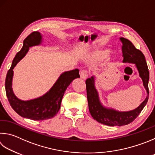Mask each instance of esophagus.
<instances>
[{"label": "esophagus", "mask_w": 155, "mask_h": 155, "mask_svg": "<svg viewBox=\"0 0 155 155\" xmlns=\"http://www.w3.org/2000/svg\"><path fill=\"white\" fill-rule=\"evenodd\" d=\"M80 76L81 78H83V79H85V78L87 77V76H88L87 70H82L80 74Z\"/></svg>", "instance_id": "esophagus-1"}]
</instances>
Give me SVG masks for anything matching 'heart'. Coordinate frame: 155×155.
<instances>
[{"instance_id": "1", "label": "heart", "mask_w": 155, "mask_h": 155, "mask_svg": "<svg viewBox=\"0 0 155 155\" xmlns=\"http://www.w3.org/2000/svg\"><path fill=\"white\" fill-rule=\"evenodd\" d=\"M110 50L108 49H102L94 50L89 53L87 57V60L90 63H95L103 60L104 59L108 57L110 54Z\"/></svg>"}]
</instances>
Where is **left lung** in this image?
<instances>
[{"mask_svg": "<svg viewBox=\"0 0 155 155\" xmlns=\"http://www.w3.org/2000/svg\"><path fill=\"white\" fill-rule=\"evenodd\" d=\"M123 63L134 64L142 78L143 86L146 89L147 96L136 108L129 111H119L106 107L101 102L99 93L95 87L96 77L92 76L86 80L87 97L88 100L90 114L98 123L108 126H122L129 124L138 116L144 108L148 100L149 71L145 57L140 50L137 49L128 39L120 37Z\"/></svg>", "mask_w": 155, "mask_h": 155, "instance_id": "left-lung-1", "label": "left lung"}]
</instances>
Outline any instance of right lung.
Segmentation results:
<instances>
[{
    "label": "right lung",
    "mask_w": 155,
    "mask_h": 155,
    "mask_svg": "<svg viewBox=\"0 0 155 155\" xmlns=\"http://www.w3.org/2000/svg\"><path fill=\"white\" fill-rule=\"evenodd\" d=\"M43 41V36L39 32L31 33L25 38L23 47L14 58L5 80L7 97L12 108L21 117L35 120H46L55 117L60 108L61 100L67 87L73 80L80 78L78 69L64 72L60 75L51 88L42 96L29 100L19 99L12 88L13 69L27 54L30 47L41 45Z\"/></svg>",
    "instance_id": "add662e5"
}]
</instances>
